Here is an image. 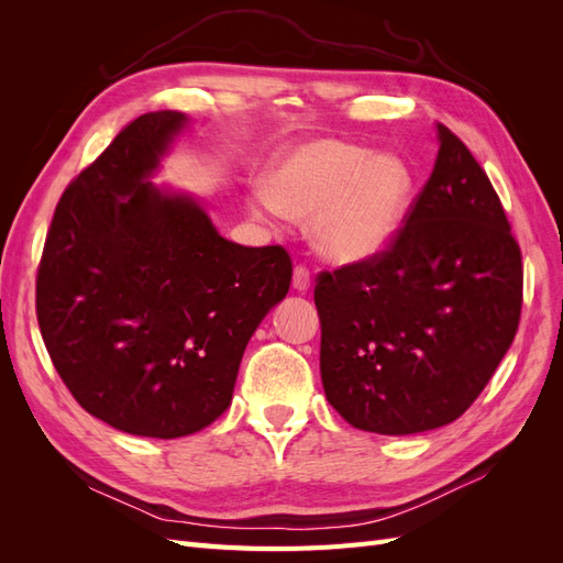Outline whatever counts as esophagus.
<instances>
[{
  "label": "esophagus",
  "mask_w": 563,
  "mask_h": 563,
  "mask_svg": "<svg viewBox=\"0 0 563 563\" xmlns=\"http://www.w3.org/2000/svg\"><path fill=\"white\" fill-rule=\"evenodd\" d=\"M310 282H312V275H310V269H308V265L305 263H298L296 267H294V288L296 291H308L310 288Z\"/></svg>",
  "instance_id": "esophagus-1"
}]
</instances>
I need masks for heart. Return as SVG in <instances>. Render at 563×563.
Here are the masks:
<instances>
[{"label":"heart","mask_w":563,"mask_h":563,"mask_svg":"<svg viewBox=\"0 0 563 563\" xmlns=\"http://www.w3.org/2000/svg\"><path fill=\"white\" fill-rule=\"evenodd\" d=\"M413 178L391 155H376L343 143L314 141L275 164L267 187L251 195L261 218L310 216V236L319 253L338 263L376 258L397 240Z\"/></svg>","instance_id":"heart-1"}]
</instances>
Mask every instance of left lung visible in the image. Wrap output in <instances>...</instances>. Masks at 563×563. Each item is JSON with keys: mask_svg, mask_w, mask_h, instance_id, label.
Here are the masks:
<instances>
[{"mask_svg": "<svg viewBox=\"0 0 563 563\" xmlns=\"http://www.w3.org/2000/svg\"><path fill=\"white\" fill-rule=\"evenodd\" d=\"M432 176L376 258L321 269V383L352 428L416 434L463 416L519 329L521 249L498 192L437 122Z\"/></svg>", "mask_w": 563, "mask_h": 563, "instance_id": "8db88e82", "label": "left lung"}]
</instances>
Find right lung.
Here are the masks:
<instances>
[{
    "instance_id": "obj_1",
    "label": "right lung",
    "mask_w": 563,
    "mask_h": 563,
    "mask_svg": "<svg viewBox=\"0 0 563 563\" xmlns=\"http://www.w3.org/2000/svg\"><path fill=\"white\" fill-rule=\"evenodd\" d=\"M183 124L164 110L119 131L65 187L37 267L60 380L135 437H185L225 411L246 343L294 275L284 246L228 242L197 201L145 180Z\"/></svg>"
}]
</instances>
